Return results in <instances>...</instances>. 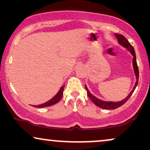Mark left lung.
Returning <instances> with one entry per match:
<instances>
[{
    "label": "left lung",
    "mask_w": 150,
    "mask_h": 150,
    "mask_svg": "<svg viewBox=\"0 0 150 150\" xmlns=\"http://www.w3.org/2000/svg\"><path fill=\"white\" fill-rule=\"evenodd\" d=\"M115 36L116 37L117 39H118V42L120 45H122L123 46H124L125 48H126V49H128L130 52V53L132 55V56H133V58H132V65H133L134 72H135V74L136 82L135 84V86H134L133 89H132V90L130 92V94H128V97L125 98V99H123V100L117 101V102H113V101H104L97 99V97L93 96L92 94L89 92L88 89L87 88V87H86L85 85V89L86 90H87V95H88L89 99L92 100L93 103H94V104H95L96 106H99V107H100L101 108H104V109H116V108L120 107V106L124 104L128 100L129 98L131 97L132 93H133L134 91H135L136 87H137V84H138L139 70H138V66H137V61H136V56H135V50H134V48L132 47L131 44L129 43L128 41L125 39L124 36L121 35V34H115Z\"/></svg>",
    "instance_id": "left-lung-1"
}]
</instances>
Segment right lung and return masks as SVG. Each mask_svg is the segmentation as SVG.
<instances>
[{"instance_id": "add662e5", "label": "right lung", "mask_w": 150, "mask_h": 150, "mask_svg": "<svg viewBox=\"0 0 150 150\" xmlns=\"http://www.w3.org/2000/svg\"><path fill=\"white\" fill-rule=\"evenodd\" d=\"M64 87L65 86H62L60 89V90L58 91V92L56 94V95H55L51 100L46 101V102L44 103V104L38 105V106H33L34 107L37 108H44V107H47V106H52L53 104H56V103H58V101L61 100V99L63 95V90H64Z\"/></svg>"}]
</instances>
